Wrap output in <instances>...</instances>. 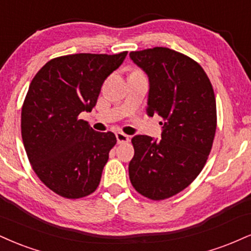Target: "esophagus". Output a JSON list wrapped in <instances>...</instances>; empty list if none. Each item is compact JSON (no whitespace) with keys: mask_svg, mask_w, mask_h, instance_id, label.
<instances>
[{"mask_svg":"<svg viewBox=\"0 0 251 251\" xmlns=\"http://www.w3.org/2000/svg\"><path fill=\"white\" fill-rule=\"evenodd\" d=\"M116 137H117L118 144L128 143V141H129V137H128V135L125 134V133H123V132H117Z\"/></svg>","mask_w":251,"mask_h":251,"instance_id":"esophagus-1","label":"esophagus"}]
</instances>
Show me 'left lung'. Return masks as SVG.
<instances>
[{"instance_id": "8db88e82", "label": "left lung", "mask_w": 251, "mask_h": 251, "mask_svg": "<svg viewBox=\"0 0 251 251\" xmlns=\"http://www.w3.org/2000/svg\"><path fill=\"white\" fill-rule=\"evenodd\" d=\"M149 76L147 114L162 118L161 140L132 138L128 174L135 191L165 200L188 187L206 164L216 131V100L209 78L194 59L168 48L132 51Z\"/></svg>"}]
</instances>
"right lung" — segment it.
<instances>
[{"label":"right lung","mask_w":251,"mask_h":251,"mask_svg":"<svg viewBox=\"0 0 251 251\" xmlns=\"http://www.w3.org/2000/svg\"><path fill=\"white\" fill-rule=\"evenodd\" d=\"M126 55L57 57L30 83L21 114L24 149L39 180L63 198H84L100 182L116 135L96 132L78 116L91 112L104 80Z\"/></svg>","instance_id":"right-lung-1"}]
</instances>
